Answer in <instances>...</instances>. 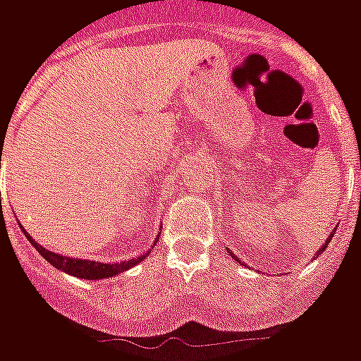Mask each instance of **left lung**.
<instances>
[{
  "mask_svg": "<svg viewBox=\"0 0 361 361\" xmlns=\"http://www.w3.org/2000/svg\"><path fill=\"white\" fill-rule=\"evenodd\" d=\"M333 235H334V232H331V235H329V240H326V242L323 243V245H321V250L317 251V255H321V251H325V247H326V245H329V243H331V238H333ZM230 255H232V257H234L235 261H238V263H242V261H240V259L235 257V255H234V253H232V251H230ZM317 255H315V257H317Z\"/></svg>",
  "mask_w": 361,
  "mask_h": 361,
  "instance_id": "left-lung-1",
  "label": "left lung"
}]
</instances>
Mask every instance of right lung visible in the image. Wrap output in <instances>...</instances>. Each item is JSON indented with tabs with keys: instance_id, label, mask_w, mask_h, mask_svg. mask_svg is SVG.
<instances>
[{
	"instance_id": "add662e5",
	"label": "right lung",
	"mask_w": 361,
	"mask_h": 361,
	"mask_svg": "<svg viewBox=\"0 0 361 361\" xmlns=\"http://www.w3.org/2000/svg\"><path fill=\"white\" fill-rule=\"evenodd\" d=\"M23 232H25V235H27L28 242L35 245L36 251H38V253H40V255H42L50 265H54L56 269H59V271L67 272V274H71V276H77V279H87V280L111 279V276H116L118 272H123L127 271V269H131V267H135L137 263H141L142 259L147 257V253H142L141 257L129 259V261H121V263H98V261H87V259L66 257V255H58V253H54V251H48L44 245H38V243L32 240V235L28 234L25 228H23Z\"/></svg>"
}]
</instances>
